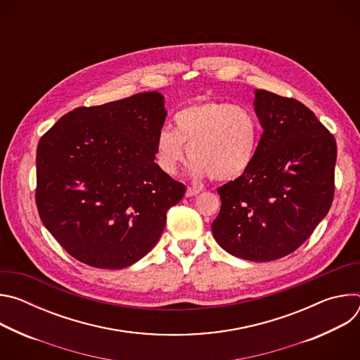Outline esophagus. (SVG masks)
I'll return each mask as SVG.
<instances>
[{"label":"esophagus","instance_id":"obj_1","mask_svg":"<svg viewBox=\"0 0 360 360\" xmlns=\"http://www.w3.org/2000/svg\"><path fill=\"white\" fill-rule=\"evenodd\" d=\"M200 192V189H198V188H192V186H189L188 189H186V196L188 198H191V196H195V195H198Z\"/></svg>","mask_w":360,"mask_h":360}]
</instances>
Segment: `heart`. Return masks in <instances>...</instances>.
I'll return each instance as SVG.
<instances>
[{
    "instance_id": "heart-1",
    "label": "heart",
    "mask_w": 360,
    "mask_h": 360,
    "mask_svg": "<svg viewBox=\"0 0 360 360\" xmlns=\"http://www.w3.org/2000/svg\"><path fill=\"white\" fill-rule=\"evenodd\" d=\"M174 124L175 131L164 128L155 143L157 164L167 175H176L189 153L195 176L231 181L242 176L256 157L259 121L245 107L200 99L179 110Z\"/></svg>"
}]
</instances>
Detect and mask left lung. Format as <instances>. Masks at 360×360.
I'll use <instances>...</instances> for the list:
<instances>
[{"mask_svg":"<svg viewBox=\"0 0 360 360\" xmlns=\"http://www.w3.org/2000/svg\"><path fill=\"white\" fill-rule=\"evenodd\" d=\"M264 134L250 168L218 188L217 242L236 258L269 262L296 250L330 210L336 141L295 98L255 91Z\"/></svg>","mask_w":360,"mask_h":360,"instance_id":"1","label":"left lung"}]
</instances>
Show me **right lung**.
<instances>
[{"instance_id": "obj_1", "label": "right lung", "mask_w": 360, "mask_h": 360, "mask_svg": "<svg viewBox=\"0 0 360 360\" xmlns=\"http://www.w3.org/2000/svg\"><path fill=\"white\" fill-rule=\"evenodd\" d=\"M164 96L150 91L65 114L39 139L35 203L79 262L122 269L157 245L185 185L155 164Z\"/></svg>"}]
</instances>
